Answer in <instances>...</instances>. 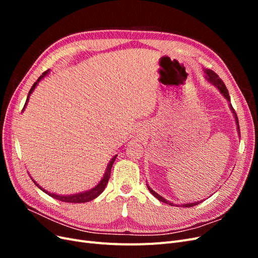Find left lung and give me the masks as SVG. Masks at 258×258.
Masks as SVG:
<instances>
[{
  "label": "left lung",
  "mask_w": 258,
  "mask_h": 258,
  "mask_svg": "<svg viewBox=\"0 0 258 258\" xmlns=\"http://www.w3.org/2000/svg\"><path fill=\"white\" fill-rule=\"evenodd\" d=\"M205 72H206L207 80H208L210 83H212L214 86H216V87H217L218 89H220L222 95H223L226 99H227L228 101H230V97H229L228 90H227V88H226V86H225L224 82L222 81V79H220V76H218L214 71H212V70H206ZM229 105H230V108H231V112L233 113V116H235V118H236V122H237V126H238V132H239V135H240V127H239V120H238L237 113H236L235 110H233V107H232V105H231L230 103H229ZM147 188H148V190H150L158 200H160L161 202H165V204L170 205V206H176V207H183V208H190V207H194V206H197V205L201 204V201H202V200H201V201H198V202H195V204L174 205V204H172V202H170V201H168L167 199H165V198H162L161 196H159V195H158L157 192H156V191H154L148 185H147Z\"/></svg>",
  "instance_id": "8db88e82"
}]
</instances>
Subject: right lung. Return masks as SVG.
<instances>
[{
  "mask_svg": "<svg viewBox=\"0 0 258 258\" xmlns=\"http://www.w3.org/2000/svg\"><path fill=\"white\" fill-rule=\"evenodd\" d=\"M47 73H48V71H45L40 77H38V80L33 84L32 87H31V89H30V91H29L28 98H27V101H26V103H25V106H23V110H25V107H26V105H27V103H28L29 97H30L31 93H32V91L34 90V88L36 87V85L38 84V82H40L42 79H44V77L46 76V74H47ZM116 157H117V155H115L114 157L111 159L110 163H108V166H107V169H106V171H105V173H104V176H103L102 179H101L100 183H99L96 187H93L92 189H90V190H88V191H85V192H80V194H76V195H70V196H61V195H56V194H50V192H48L47 190H45L44 188H42V187H41L40 185L36 184L34 179H32V181L34 182V184L38 187V188L42 189L44 192H46L47 195H49L50 197H52V198H54V199H57V200H59V201L69 202V204H84V202H88V201H90V200H93L95 198H97V197L99 196V195L104 190L105 186H106V184H107V182H108V179H110V176H111V169H112V167H113V163H114Z\"/></svg>",
  "mask_w": 258,
  "mask_h": 258,
  "instance_id": "add662e5",
  "label": "right lung"
}]
</instances>
